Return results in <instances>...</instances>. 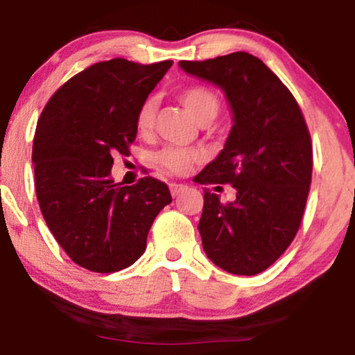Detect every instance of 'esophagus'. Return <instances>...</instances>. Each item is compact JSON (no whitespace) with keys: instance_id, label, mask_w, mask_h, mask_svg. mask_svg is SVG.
<instances>
[{"instance_id":"1","label":"esophagus","mask_w":355,"mask_h":355,"mask_svg":"<svg viewBox=\"0 0 355 355\" xmlns=\"http://www.w3.org/2000/svg\"><path fill=\"white\" fill-rule=\"evenodd\" d=\"M169 189H171V193H173V197H178L179 193H182L184 191H186V186H184V184H169Z\"/></svg>"}]
</instances>
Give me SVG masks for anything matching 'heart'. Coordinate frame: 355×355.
Listing matches in <instances>:
<instances>
[{
	"label": "heart",
	"mask_w": 355,
	"mask_h": 355,
	"mask_svg": "<svg viewBox=\"0 0 355 355\" xmlns=\"http://www.w3.org/2000/svg\"><path fill=\"white\" fill-rule=\"evenodd\" d=\"M178 98L202 125L210 124L221 108L218 95L203 85H189L186 89L179 90ZM155 114H157V103L153 98H147L140 105L137 116H135V128L139 134H148L153 129ZM153 159L166 173L182 176L192 168L193 163L200 162V153L192 148L166 147L155 153Z\"/></svg>",
	"instance_id": "heart-1"
}]
</instances>
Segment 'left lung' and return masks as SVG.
<instances>
[{"mask_svg": "<svg viewBox=\"0 0 355 355\" xmlns=\"http://www.w3.org/2000/svg\"><path fill=\"white\" fill-rule=\"evenodd\" d=\"M179 66L221 87L234 113L225 148L193 179L236 189V200L226 203L203 189V250L227 273L259 275L284 254L302 223L313 166L307 123L288 87L254 55Z\"/></svg>", "mask_w": 355, "mask_h": 355, "instance_id": "8db88e82", "label": "left lung"}]
</instances>
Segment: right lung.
Here are the masks:
<instances>
[{"instance_id":"right-lung-1","label":"right lung","mask_w":355,"mask_h":355,"mask_svg":"<svg viewBox=\"0 0 355 355\" xmlns=\"http://www.w3.org/2000/svg\"><path fill=\"white\" fill-rule=\"evenodd\" d=\"M173 61L114 58L71 77L43 108L33 135L42 215L69 259L95 273L139 260L153 220L171 193L152 176L134 186L111 179L116 155H129L135 116Z\"/></svg>"}]
</instances>
